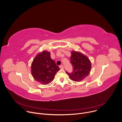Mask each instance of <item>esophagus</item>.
<instances>
[{
	"mask_svg": "<svg viewBox=\"0 0 122 122\" xmlns=\"http://www.w3.org/2000/svg\"><path fill=\"white\" fill-rule=\"evenodd\" d=\"M59 67H60V68H64V66L63 65H60V66H59Z\"/></svg>",
	"mask_w": 122,
	"mask_h": 122,
	"instance_id": "obj_1",
	"label": "esophagus"
}]
</instances>
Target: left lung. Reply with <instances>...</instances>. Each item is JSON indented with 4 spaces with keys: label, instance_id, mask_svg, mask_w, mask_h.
I'll return each instance as SVG.
<instances>
[{
    "label": "left lung",
    "instance_id": "8db88e82",
    "mask_svg": "<svg viewBox=\"0 0 122 122\" xmlns=\"http://www.w3.org/2000/svg\"><path fill=\"white\" fill-rule=\"evenodd\" d=\"M71 63L73 66V71L70 73L67 71L66 73L72 80L80 81L89 75L91 69V63L89 58L82 54L72 51Z\"/></svg>",
    "mask_w": 122,
    "mask_h": 122
}]
</instances>
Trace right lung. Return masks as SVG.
<instances>
[{
  "instance_id": "obj_1",
  "label": "right lung",
  "mask_w": 122,
  "mask_h": 122,
  "mask_svg": "<svg viewBox=\"0 0 122 122\" xmlns=\"http://www.w3.org/2000/svg\"><path fill=\"white\" fill-rule=\"evenodd\" d=\"M59 70L60 68L51 59L50 53L47 51L38 54L31 65L32 76L35 80L44 85L53 81Z\"/></svg>"
}]
</instances>
